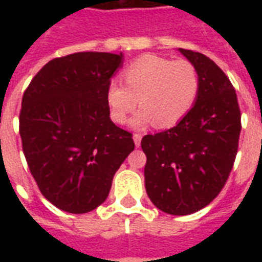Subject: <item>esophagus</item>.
<instances>
[{
    "instance_id": "obj_1",
    "label": "esophagus",
    "mask_w": 262,
    "mask_h": 262,
    "mask_svg": "<svg viewBox=\"0 0 262 262\" xmlns=\"http://www.w3.org/2000/svg\"><path fill=\"white\" fill-rule=\"evenodd\" d=\"M133 142H135V146L139 147V146H140V143H142V135H139V133L133 135Z\"/></svg>"
}]
</instances>
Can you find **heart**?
Here are the masks:
<instances>
[{"instance_id":"obj_1","label":"heart","mask_w":262,"mask_h":262,"mask_svg":"<svg viewBox=\"0 0 262 262\" xmlns=\"http://www.w3.org/2000/svg\"><path fill=\"white\" fill-rule=\"evenodd\" d=\"M122 80L125 85L115 80L109 82L105 101L111 119L122 125L139 98L142 109L130 120L135 129L151 123L160 129L176 126L192 109L199 92V74L192 63L156 54L133 60L122 71Z\"/></svg>"}]
</instances>
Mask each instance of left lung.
<instances>
[{"instance_id": "left-lung-1", "label": "left lung", "mask_w": 262, "mask_h": 262, "mask_svg": "<svg viewBox=\"0 0 262 262\" xmlns=\"http://www.w3.org/2000/svg\"><path fill=\"white\" fill-rule=\"evenodd\" d=\"M199 74L192 109L168 130L146 135L144 184L150 201L168 214L205 208L229 178L238 147L242 115L230 80L205 54L178 49Z\"/></svg>"}]
</instances>
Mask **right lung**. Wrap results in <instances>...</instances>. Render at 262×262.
<instances>
[{
    "mask_svg": "<svg viewBox=\"0 0 262 262\" xmlns=\"http://www.w3.org/2000/svg\"><path fill=\"white\" fill-rule=\"evenodd\" d=\"M123 54L80 52L49 61L22 97V148L40 192L56 208L86 213L108 198L133 151L129 132L109 118L105 91Z\"/></svg>",
    "mask_w": 262,
    "mask_h": 262,
    "instance_id": "1",
    "label": "right lung"
}]
</instances>
